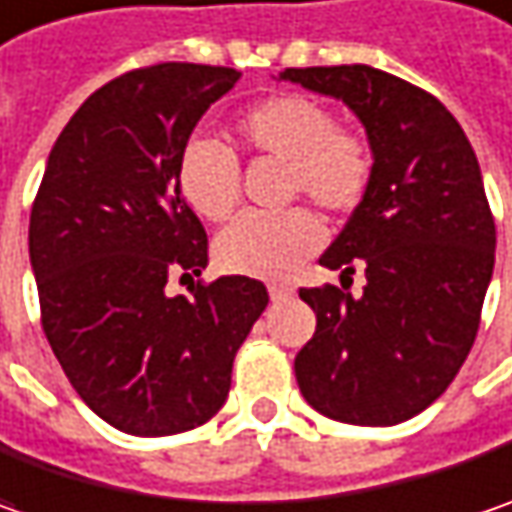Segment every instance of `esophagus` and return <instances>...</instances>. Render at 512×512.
<instances>
[{"label":"esophagus","mask_w":512,"mask_h":512,"mask_svg":"<svg viewBox=\"0 0 512 512\" xmlns=\"http://www.w3.org/2000/svg\"><path fill=\"white\" fill-rule=\"evenodd\" d=\"M269 298H272L275 304H281V301H289V298H292V286L272 284V286H269Z\"/></svg>","instance_id":"1"}]
</instances>
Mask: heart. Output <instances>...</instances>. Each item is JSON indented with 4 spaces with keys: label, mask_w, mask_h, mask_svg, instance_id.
Masks as SVG:
<instances>
[{
    "label": "heart",
    "mask_w": 512,
    "mask_h": 512,
    "mask_svg": "<svg viewBox=\"0 0 512 512\" xmlns=\"http://www.w3.org/2000/svg\"><path fill=\"white\" fill-rule=\"evenodd\" d=\"M237 147L284 162V199H310L327 217L353 214L374 185L376 153L368 133L339 121L333 106L301 92L260 98L234 115ZM182 199L202 220L223 223L240 199V162L217 138L185 141L176 162ZM321 243L313 211L295 205L278 214H243L217 237L214 257L231 275L278 281Z\"/></svg>",
    "instance_id": "obj_1"
}]
</instances>
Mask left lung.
I'll return each instance as SVG.
<instances>
[{
	"label": "left lung",
	"mask_w": 512,
	"mask_h": 512,
	"mask_svg": "<svg viewBox=\"0 0 512 512\" xmlns=\"http://www.w3.org/2000/svg\"><path fill=\"white\" fill-rule=\"evenodd\" d=\"M342 98L365 124L376 173L321 266L365 286H301L316 333L295 356L310 406L353 426H394L432 406L472 350L496 263V220L475 150L432 92L374 66L284 69ZM353 284V281H350Z\"/></svg>",
	"instance_id": "obj_1"
}]
</instances>
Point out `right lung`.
<instances>
[{
	"label": "right lung",
	"instance_id": "obj_1",
	"mask_svg": "<svg viewBox=\"0 0 512 512\" xmlns=\"http://www.w3.org/2000/svg\"><path fill=\"white\" fill-rule=\"evenodd\" d=\"M237 80L226 66L156 63L104 83L63 127L31 205L48 345L80 400L127 435L208 423L269 304L246 275L165 292L167 278L208 266V234L179 194L176 162Z\"/></svg>",
	"mask_w": 512,
	"mask_h": 512
}]
</instances>
